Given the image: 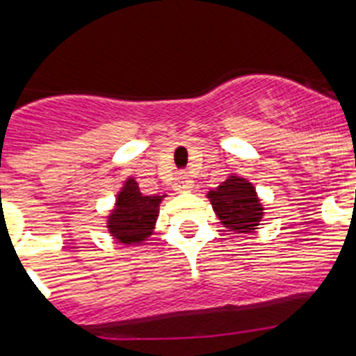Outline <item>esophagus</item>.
I'll return each mask as SVG.
<instances>
[{
  "label": "esophagus",
  "instance_id": "34e87169",
  "mask_svg": "<svg viewBox=\"0 0 356 356\" xmlns=\"http://www.w3.org/2000/svg\"><path fill=\"white\" fill-rule=\"evenodd\" d=\"M194 188V181L186 175V173H179L177 177H175V181H173V190L175 192H190V190Z\"/></svg>",
  "mask_w": 356,
  "mask_h": 356
}]
</instances>
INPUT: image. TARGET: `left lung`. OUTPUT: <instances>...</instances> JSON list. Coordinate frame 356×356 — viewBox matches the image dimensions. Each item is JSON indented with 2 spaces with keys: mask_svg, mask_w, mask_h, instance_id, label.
Masks as SVG:
<instances>
[{
  "mask_svg": "<svg viewBox=\"0 0 356 356\" xmlns=\"http://www.w3.org/2000/svg\"><path fill=\"white\" fill-rule=\"evenodd\" d=\"M220 222L234 233H253L259 227L264 207L260 205L254 186L249 181L231 175L207 195Z\"/></svg>",
  "mask_w": 356,
  "mask_h": 356,
  "instance_id": "1",
  "label": "left lung"
}]
</instances>
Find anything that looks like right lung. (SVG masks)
<instances>
[{
  "mask_svg": "<svg viewBox=\"0 0 356 356\" xmlns=\"http://www.w3.org/2000/svg\"><path fill=\"white\" fill-rule=\"evenodd\" d=\"M164 195H144L133 177L127 179L116 197V207L107 220V227L120 243H140L153 234L159 207Z\"/></svg>",
  "mask_w": 356,
  "mask_h": 356,
  "instance_id": "1",
  "label": "right lung"
}]
</instances>
